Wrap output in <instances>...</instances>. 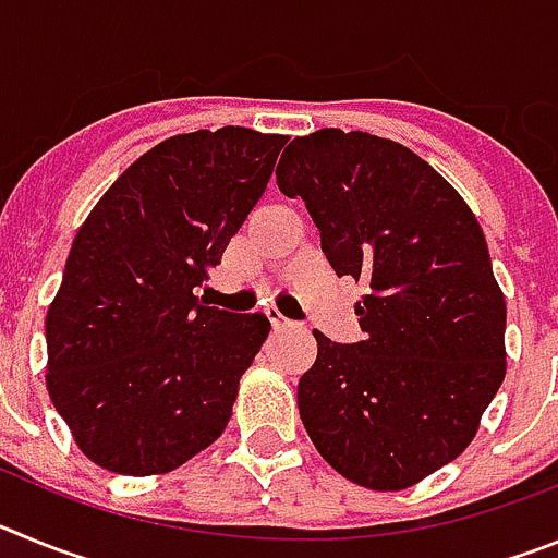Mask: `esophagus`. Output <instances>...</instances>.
Segmentation results:
<instances>
[{"instance_id": "esophagus-1", "label": "esophagus", "mask_w": 558, "mask_h": 558, "mask_svg": "<svg viewBox=\"0 0 558 558\" xmlns=\"http://www.w3.org/2000/svg\"><path fill=\"white\" fill-rule=\"evenodd\" d=\"M268 322H270V329H274V332H282V329H288V327H293V324L288 322V318H284V315H279L276 313V310H268Z\"/></svg>"}]
</instances>
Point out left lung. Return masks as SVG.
Segmentation results:
<instances>
[{
  "instance_id": "obj_1",
  "label": "left lung",
  "mask_w": 558,
  "mask_h": 558,
  "mask_svg": "<svg viewBox=\"0 0 558 558\" xmlns=\"http://www.w3.org/2000/svg\"><path fill=\"white\" fill-rule=\"evenodd\" d=\"M276 184L302 198L338 276L366 282L357 343L315 332L299 413L349 481L399 492L456 461L506 377V302L486 236L425 159L340 128L299 136Z\"/></svg>"
}]
</instances>
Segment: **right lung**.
I'll return each mask as SVG.
<instances>
[{"label":"right lung","instance_id":"1","mask_svg":"<svg viewBox=\"0 0 558 558\" xmlns=\"http://www.w3.org/2000/svg\"><path fill=\"white\" fill-rule=\"evenodd\" d=\"M288 136L181 133L97 201L47 313V388L77 447L117 475L170 472L223 433L270 332L195 290L263 198Z\"/></svg>","mask_w":558,"mask_h":558}]
</instances>
